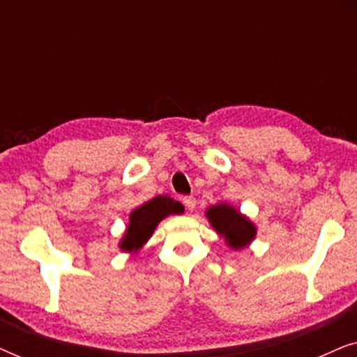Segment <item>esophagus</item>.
Returning a JSON list of instances; mask_svg holds the SVG:
<instances>
[{"label":"esophagus","mask_w":357,"mask_h":357,"mask_svg":"<svg viewBox=\"0 0 357 357\" xmlns=\"http://www.w3.org/2000/svg\"><path fill=\"white\" fill-rule=\"evenodd\" d=\"M182 202L188 209H193L195 206H197V199H195V197H183Z\"/></svg>","instance_id":"esophagus-1"}]
</instances>
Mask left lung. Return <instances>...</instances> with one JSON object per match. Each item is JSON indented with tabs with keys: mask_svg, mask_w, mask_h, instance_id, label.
Wrapping results in <instances>:
<instances>
[{
	"mask_svg": "<svg viewBox=\"0 0 357 357\" xmlns=\"http://www.w3.org/2000/svg\"><path fill=\"white\" fill-rule=\"evenodd\" d=\"M206 216L213 227L224 236L226 242L234 248L245 247L255 237V227L247 218L227 204H218L208 209Z\"/></svg>",
	"mask_w": 357,
	"mask_h": 357,
	"instance_id": "obj_1",
	"label": "left lung"
}]
</instances>
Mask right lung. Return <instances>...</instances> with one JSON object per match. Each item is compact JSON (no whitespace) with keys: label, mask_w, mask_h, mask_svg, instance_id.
Segmentation results:
<instances>
[{"label":"right lung","mask_w":357,"mask_h":357,"mask_svg":"<svg viewBox=\"0 0 357 357\" xmlns=\"http://www.w3.org/2000/svg\"><path fill=\"white\" fill-rule=\"evenodd\" d=\"M172 213H183V206L178 202H174L172 198L160 197V195L151 199V202L144 203L141 208L135 209L130 216L128 231H126V236L121 241V248L128 252L138 250L151 237V234L154 232L160 219Z\"/></svg>","instance_id":"obj_1"}]
</instances>
